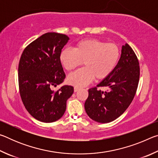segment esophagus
Returning <instances> with one entry per match:
<instances>
[{"instance_id":"1","label":"esophagus","mask_w":158,"mask_h":158,"mask_svg":"<svg viewBox=\"0 0 158 158\" xmlns=\"http://www.w3.org/2000/svg\"><path fill=\"white\" fill-rule=\"evenodd\" d=\"M80 90V88H79V87H77V86H75L74 88V92H77V91H79V90Z\"/></svg>"}]
</instances>
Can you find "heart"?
<instances>
[{
	"label": "heart",
	"mask_w": 158,
	"mask_h": 158,
	"mask_svg": "<svg viewBox=\"0 0 158 158\" xmlns=\"http://www.w3.org/2000/svg\"><path fill=\"white\" fill-rule=\"evenodd\" d=\"M120 57L118 47L114 43L98 39L83 40L74 49H64L60 53V61L66 70L73 71L84 63V67L68 77L69 84L81 87L93 79L100 81L108 77L114 71Z\"/></svg>",
	"instance_id": "b5f03b06"
}]
</instances>
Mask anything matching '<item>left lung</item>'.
Segmentation results:
<instances>
[{
    "label": "left lung",
    "instance_id": "obj_1",
    "mask_svg": "<svg viewBox=\"0 0 158 158\" xmlns=\"http://www.w3.org/2000/svg\"><path fill=\"white\" fill-rule=\"evenodd\" d=\"M139 65L137 56L129 44L122 46L121 58L114 71L97 85L106 90L97 87L89 90L84 107L90 118L106 123L124 113L137 91L140 74Z\"/></svg>",
    "mask_w": 158,
    "mask_h": 158
}]
</instances>
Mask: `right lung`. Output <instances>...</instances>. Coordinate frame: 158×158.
Listing matches in <instances>:
<instances>
[{
	"mask_svg": "<svg viewBox=\"0 0 158 158\" xmlns=\"http://www.w3.org/2000/svg\"><path fill=\"white\" fill-rule=\"evenodd\" d=\"M69 38L64 34L47 33L25 48L19 63L18 79L21 100L32 116L44 123L58 121L66 110V102L73 94L72 85L57 91L65 74L60 53Z\"/></svg>",
	"mask_w": 158,
	"mask_h": 158,
	"instance_id": "1",
	"label": "right lung"
}]
</instances>
